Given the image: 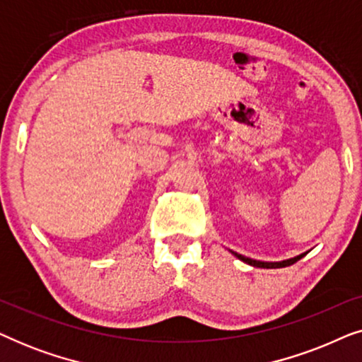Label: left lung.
<instances>
[{
    "instance_id": "left-lung-1",
    "label": "left lung",
    "mask_w": 362,
    "mask_h": 362,
    "mask_svg": "<svg viewBox=\"0 0 362 362\" xmlns=\"http://www.w3.org/2000/svg\"><path fill=\"white\" fill-rule=\"evenodd\" d=\"M232 254H234L239 260L245 262V264H249L252 267H259V269H281V267H290V265H293L295 262H298L300 259H303V257L306 255V252H305V254H300V255L293 257V259H286V260H281V262H262V260L249 259V257H244V255L237 254V252H232Z\"/></svg>"
}]
</instances>
